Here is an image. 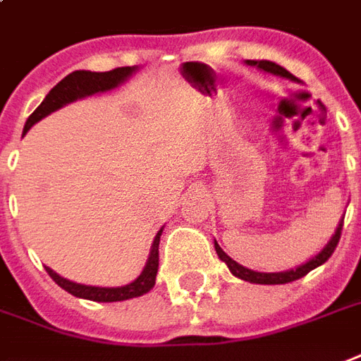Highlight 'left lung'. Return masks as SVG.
Segmentation results:
<instances>
[{
  "label": "left lung",
  "instance_id": "8db88e82",
  "mask_svg": "<svg viewBox=\"0 0 361 361\" xmlns=\"http://www.w3.org/2000/svg\"><path fill=\"white\" fill-rule=\"evenodd\" d=\"M244 64L254 66V68H257V70L263 71V73H271V75H276V77H282V79H290V81L293 82H299V79H297L295 75H291L290 71L286 70V68L279 66L276 62H271V60H246ZM343 219H345V216L341 217V221L337 224V229H335V233L331 235L329 242H327L326 246L322 247L314 257H310L307 263H302V265L295 267V269H290V271H280V272L252 271V269H246V267H242L240 263H236L235 259H231L229 255L225 254L224 250L219 247L217 242H214V246H216L217 257L224 261L225 265L229 267V271L235 274L236 279L246 280V282H250V284H263V286L288 284V282L302 279L305 274H309V272L312 271V269H316V267L324 265V263L331 257V254L335 252V247H337V244H339L341 231H343Z\"/></svg>",
  "mask_w": 361,
  "mask_h": 361
}]
</instances>
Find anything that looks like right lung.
Returning a JSON list of instances; mask_svg holds the SVG:
<instances>
[{"label":"right lung","mask_w":361,"mask_h":361,"mask_svg":"<svg viewBox=\"0 0 361 361\" xmlns=\"http://www.w3.org/2000/svg\"><path fill=\"white\" fill-rule=\"evenodd\" d=\"M137 71V66H125V68H117L111 71H89V70H77L71 71L70 75H66L62 81L52 87L49 90V94L43 98L37 109L30 115L24 125V134H26L35 123H39L41 119H45L47 115H51L52 111H59L60 107L68 106L71 102L82 100L87 96L100 94V92H107L121 87L123 82L128 81L134 73ZM22 134V136H24ZM162 229L153 238L151 244L149 257L145 261L144 271L140 272V276L136 280H132L125 286H117V288H102V286H85L71 282V280L60 276L59 272H54L52 269L45 267L49 276H51L56 284L66 290L71 295L79 297V299H89V301L96 302H115V301H126V299H134L147 293L153 290L157 279V269H159V242H161Z\"/></svg>","instance_id":"1"}]
</instances>
